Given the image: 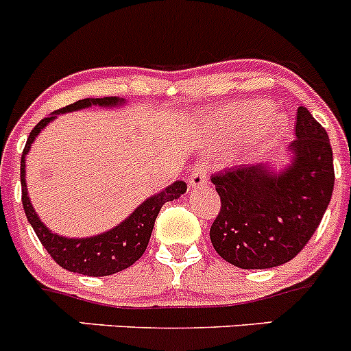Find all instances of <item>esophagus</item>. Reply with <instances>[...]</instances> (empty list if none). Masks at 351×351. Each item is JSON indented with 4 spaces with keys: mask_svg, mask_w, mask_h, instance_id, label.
Returning a JSON list of instances; mask_svg holds the SVG:
<instances>
[{
    "mask_svg": "<svg viewBox=\"0 0 351 351\" xmlns=\"http://www.w3.org/2000/svg\"><path fill=\"white\" fill-rule=\"evenodd\" d=\"M208 182V173H206V167L205 165H196L195 169L191 170L189 173V186L191 188H199V186L206 184Z\"/></svg>",
    "mask_w": 351,
    "mask_h": 351,
    "instance_id": "1",
    "label": "esophagus"
}]
</instances>
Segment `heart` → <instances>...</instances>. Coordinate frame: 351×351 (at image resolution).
I'll use <instances>...</instances> for the list:
<instances>
[{
  "mask_svg": "<svg viewBox=\"0 0 351 351\" xmlns=\"http://www.w3.org/2000/svg\"><path fill=\"white\" fill-rule=\"evenodd\" d=\"M270 105L265 101H248L229 108L205 123V136L217 145H231L248 138L250 152H262L278 143L288 128V120L281 113L269 115Z\"/></svg>",
  "mask_w": 351,
  "mask_h": 351,
  "instance_id": "heart-1",
  "label": "heart"
}]
</instances>
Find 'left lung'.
I'll use <instances>...</instances> for the list:
<instances>
[{
  "label": "left lung",
  "instance_id": "obj_1",
  "mask_svg": "<svg viewBox=\"0 0 351 351\" xmlns=\"http://www.w3.org/2000/svg\"><path fill=\"white\" fill-rule=\"evenodd\" d=\"M291 162L213 173L220 212L210 228L215 252L239 269H272L295 258L319 228L335 188L326 129L300 106Z\"/></svg>",
  "mask_w": 351,
  "mask_h": 351
}]
</instances>
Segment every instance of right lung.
Masks as SVG:
<instances>
[{"instance_id":"1","label":"right lung","mask_w":351,"mask_h":351,"mask_svg":"<svg viewBox=\"0 0 351 351\" xmlns=\"http://www.w3.org/2000/svg\"><path fill=\"white\" fill-rule=\"evenodd\" d=\"M123 99L115 98H84L79 101L66 105L63 108L56 110L51 115L43 119L29 134L25 148H23L22 160H20V182H22V205L23 212L27 215L36 236L39 238L41 245L45 246L46 252L51 255V258L70 272H77L82 276H91V278H103V276H112V274L120 272L128 269L132 263L138 262L148 246L149 238H152L153 226H155L156 215L163 203L178 199L179 196L184 195L188 186L184 181H176L165 188L163 191L149 196L148 199L141 203L128 219L120 222L110 231L101 232L91 238H65L56 232L49 231L41 219L36 213L31 199L27 195V184H25V155L31 149L32 143L38 138L39 132L55 119L60 113L75 112V110L89 108V106H119L123 105Z\"/></svg>"}]
</instances>
